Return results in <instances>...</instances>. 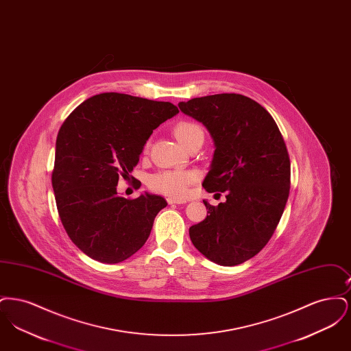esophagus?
Instances as JSON below:
<instances>
[{"label":"esophagus","mask_w":351,"mask_h":351,"mask_svg":"<svg viewBox=\"0 0 351 351\" xmlns=\"http://www.w3.org/2000/svg\"><path fill=\"white\" fill-rule=\"evenodd\" d=\"M168 204H185L186 200H183V199H168Z\"/></svg>","instance_id":"1"}]
</instances>
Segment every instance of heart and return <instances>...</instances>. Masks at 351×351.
I'll use <instances>...</instances> for the list:
<instances>
[{"instance_id":"obj_1","label":"heart","mask_w":351,"mask_h":351,"mask_svg":"<svg viewBox=\"0 0 351 351\" xmlns=\"http://www.w3.org/2000/svg\"><path fill=\"white\" fill-rule=\"evenodd\" d=\"M173 134L176 139L185 149L196 139L204 138L202 129L192 121H179L173 126ZM196 182V175L188 171H160L152 175L149 180V186L152 191L162 193L172 199L184 197L188 193L191 184Z\"/></svg>"}]
</instances>
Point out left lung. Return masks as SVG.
I'll use <instances>...</instances> for the list:
<instances>
[{"label":"left lung","instance_id":"1","mask_svg":"<svg viewBox=\"0 0 351 351\" xmlns=\"http://www.w3.org/2000/svg\"><path fill=\"white\" fill-rule=\"evenodd\" d=\"M212 135L215 155L202 183L208 192H226L217 206L189 228L193 246L219 266H237L267 245L289 195L291 162L282 133L267 110L237 93L179 102Z\"/></svg>","mask_w":351,"mask_h":351}]
</instances>
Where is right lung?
<instances>
[{"mask_svg":"<svg viewBox=\"0 0 351 351\" xmlns=\"http://www.w3.org/2000/svg\"><path fill=\"white\" fill-rule=\"evenodd\" d=\"M179 113L178 106L123 93H101L63 122L55 150L52 188L71 241L101 263H119L147 241L156 215L167 206L145 192L118 196L152 132Z\"/></svg>","mask_w":351,"mask_h":351,"instance_id":"add662e5","label":"right lung"}]
</instances>
